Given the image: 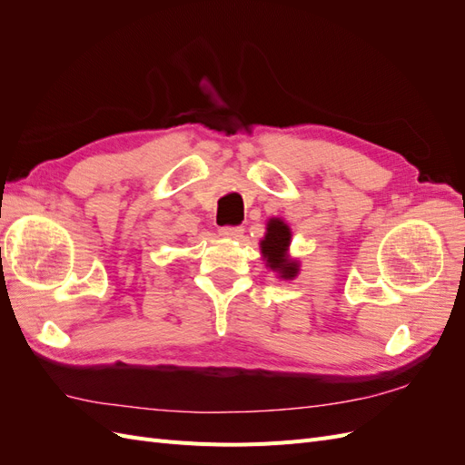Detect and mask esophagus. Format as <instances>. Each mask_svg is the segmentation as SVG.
I'll use <instances>...</instances> for the list:
<instances>
[{
	"label": "esophagus",
	"mask_w": 465,
	"mask_h": 465,
	"mask_svg": "<svg viewBox=\"0 0 465 465\" xmlns=\"http://www.w3.org/2000/svg\"><path fill=\"white\" fill-rule=\"evenodd\" d=\"M221 236H227V238H241L244 229L238 227V224H227V227H221Z\"/></svg>",
	"instance_id": "1"
}]
</instances>
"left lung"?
Segmentation results:
<instances>
[{"mask_svg":"<svg viewBox=\"0 0 465 465\" xmlns=\"http://www.w3.org/2000/svg\"><path fill=\"white\" fill-rule=\"evenodd\" d=\"M289 242H291V231L283 221L272 219L267 223L265 238L260 242L262 254L267 260V265H270L272 270L279 272L281 277L285 279H292L299 272L297 262H291L287 258Z\"/></svg>","mask_w":465,"mask_h":465,"instance_id":"left-lung-1","label":"left lung"}]
</instances>
